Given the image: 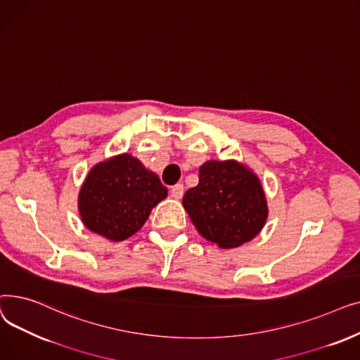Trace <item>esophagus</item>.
<instances>
[{"label":"esophagus","mask_w":360,"mask_h":360,"mask_svg":"<svg viewBox=\"0 0 360 360\" xmlns=\"http://www.w3.org/2000/svg\"><path fill=\"white\" fill-rule=\"evenodd\" d=\"M170 194H172V197L176 198V200L182 198V195H184V185H182V184L174 185L172 190H170Z\"/></svg>","instance_id":"1"}]
</instances>
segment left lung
<instances>
[{
    "label": "left lung",
    "instance_id": "obj_1",
    "mask_svg": "<svg viewBox=\"0 0 360 360\" xmlns=\"http://www.w3.org/2000/svg\"><path fill=\"white\" fill-rule=\"evenodd\" d=\"M198 178L182 204L201 236L220 248H236L261 232L269 216L267 200L250 167L235 160H209Z\"/></svg>",
    "mask_w": 360,
    "mask_h": 360
}]
</instances>
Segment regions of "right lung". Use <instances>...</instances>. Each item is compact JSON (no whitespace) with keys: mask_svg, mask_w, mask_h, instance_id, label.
Returning <instances> with one entry per match:
<instances>
[{"mask_svg":"<svg viewBox=\"0 0 360 360\" xmlns=\"http://www.w3.org/2000/svg\"><path fill=\"white\" fill-rule=\"evenodd\" d=\"M166 197L159 176L122 153L90 169L80 188L79 212L89 231L120 242L139 232Z\"/></svg>","mask_w":360,"mask_h":360,"instance_id":"1","label":"right lung"}]
</instances>
